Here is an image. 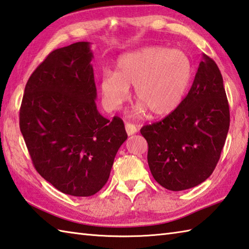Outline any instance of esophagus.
<instances>
[{"instance_id":"obj_1","label":"esophagus","mask_w":249,"mask_h":249,"mask_svg":"<svg viewBox=\"0 0 249 249\" xmlns=\"http://www.w3.org/2000/svg\"><path fill=\"white\" fill-rule=\"evenodd\" d=\"M125 129H126V133H127L128 136L136 134V133H137V130H138L137 127H136V126L134 124H131V123H126L125 124Z\"/></svg>"}]
</instances>
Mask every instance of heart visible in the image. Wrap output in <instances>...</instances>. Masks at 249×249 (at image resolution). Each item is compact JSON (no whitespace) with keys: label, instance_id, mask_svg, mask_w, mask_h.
<instances>
[{"label":"heart","instance_id":"heart-1","mask_svg":"<svg viewBox=\"0 0 249 249\" xmlns=\"http://www.w3.org/2000/svg\"><path fill=\"white\" fill-rule=\"evenodd\" d=\"M191 76V61L183 52L159 46L141 48L120 57L114 73L102 75V101L108 110H118L129 98V86H135L139 105L131 115L143 114L145 109L154 116L167 115L181 104Z\"/></svg>","mask_w":249,"mask_h":249}]
</instances>
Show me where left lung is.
I'll return each instance as SVG.
<instances>
[{"label": "left lung", "mask_w": 249, "mask_h": 249, "mask_svg": "<svg viewBox=\"0 0 249 249\" xmlns=\"http://www.w3.org/2000/svg\"><path fill=\"white\" fill-rule=\"evenodd\" d=\"M230 110L222 75L204 53L181 104L140 129L148 142V164L157 182L170 191L196 187L213 174L225 145Z\"/></svg>", "instance_id": "1"}]
</instances>
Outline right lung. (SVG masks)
Returning a JSON list of instances; mask_svg holds the SVG:
<instances>
[{"instance_id":"obj_1","label":"right lung","mask_w":249,"mask_h":249,"mask_svg":"<svg viewBox=\"0 0 249 249\" xmlns=\"http://www.w3.org/2000/svg\"><path fill=\"white\" fill-rule=\"evenodd\" d=\"M89 42L53 51L24 87L19 126L36 172L57 190L90 196L108 181L127 139L123 121L102 116Z\"/></svg>"}]
</instances>
